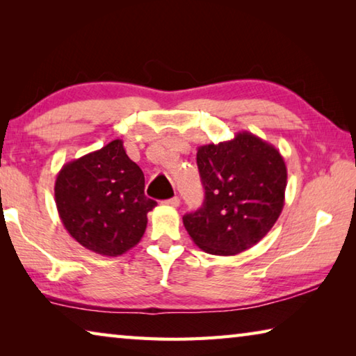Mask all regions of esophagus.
Returning <instances> with one entry per match:
<instances>
[{
    "mask_svg": "<svg viewBox=\"0 0 356 356\" xmlns=\"http://www.w3.org/2000/svg\"><path fill=\"white\" fill-rule=\"evenodd\" d=\"M163 204H165V206H170V207H179L180 200H179L177 196H174V197H171V200L163 201Z\"/></svg>",
    "mask_w": 356,
    "mask_h": 356,
    "instance_id": "34e87169",
    "label": "esophagus"
}]
</instances>
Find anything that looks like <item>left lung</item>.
Masks as SVG:
<instances>
[{
  "mask_svg": "<svg viewBox=\"0 0 356 356\" xmlns=\"http://www.w3.org/2000/svg\"><path fill=\"white\" fill-rule=\"evenodd\" d=\"M206 190L202 207L184 215L193 242L210 254L234 256L262 240L284 207L287 170L280 150L250 131L197 147Z\"/></svg>",
  "mask_w": 356,
  "mask_h": 356,
  "instance_id": "left-lung-1",
  "label": "left lung"
}]
</instances>
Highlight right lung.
<instances>
[{"label": "right lung", "instance_id": "1", "mask_svg": "<svg viewBox=\"0 0 356 356\" xmlns=\"http://www.w3.org/2000/svg\"><path fill=\"white\" fill-rule=\"evenodd\" d=\"M55 201L70 236L102 256L134 248L156 206L144 195V174L120 140L65 163L56 176Z\"/></svg>", "mask_w": 356, "mask_h": 356}]
</instances>
